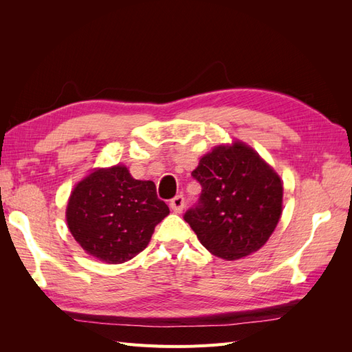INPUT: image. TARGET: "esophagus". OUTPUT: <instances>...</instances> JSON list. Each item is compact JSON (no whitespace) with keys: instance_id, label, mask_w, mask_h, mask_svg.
<instances>
[{"instance_id":"esophagus-1","label":"esophagus","mask_w":352,"mask_h":352,"mask_svg":"<svg viewBox=\"0 0 352 352\" xmlns=\"http://www.w3.org/2000/svg\"><path fill=\"white\" fill-rule=\"evenodd\" d=\"M185 207V198L182 195H176L172 201H170V208L175 212H180Z\"/></svg>"}]
</instances>
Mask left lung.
Here are the masks:
<instances>
[{
  "label": "left lung",
  "mask_w": 352,
  "mask_h": 352,
  "mask_svg": "<svg viewBox=\"0 0 352 352\" xmlns=\"http://www.w3.org/2000/svg\"><path fill=\"white\" fill-rule=\"evenodd\" d=\"M192 177L202 190L184 219L211 254L239 260L267 242L282 214L283 186L251 146L239 141L216 146Z\"/></svg>",
  "instance_id": "left-lung-1"
}]
</instances>
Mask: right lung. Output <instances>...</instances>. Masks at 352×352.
<instances>
[{"instance_id": "obj_1", "label": "right lung", "mask_w": 352, "mask_h": 352, "mask_svg": "<svg viewBox=\"0 0 352 352\" xmlns=\"http://www.w3.org/2000/svg\"><path fill=\"white\" fill-rule=\"evenodd\" d=\"M151 180H136L124 166L97 168L76 185L66 220L73 238L92 257L120 264L146 248L168 214Z\"/></svg>"}]
</instances>
